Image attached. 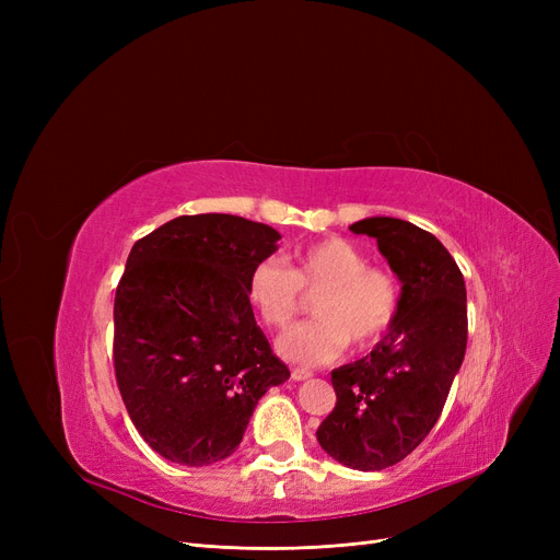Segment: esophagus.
Instances as JSON below:
<instances>
[{
    "instance_id": "esophagus-1",
    "label": "esophagus",
    "mask_w": 560,
    "mask_h": 560,
    "mask_svg": "<svg viewBox=\"0 0 560 560\" xmlns=\"http://www.w3.org/2000/svg\"><path fill=\"white\" fill-rule=\"evenodd\" d=\"M311 376H313L311 369H303V366H294V369H292V378H294V381H308Z\"/></svg>"
}]
</instances>
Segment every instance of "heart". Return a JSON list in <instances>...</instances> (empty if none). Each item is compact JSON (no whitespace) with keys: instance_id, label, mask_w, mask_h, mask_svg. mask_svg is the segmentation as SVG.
Masks as SVG:
<instances>
[{"instance_id":"heart-1","label":"heart","mask_w":560,"mask_h":560,"mask_svg":"<svg viewBox=\"0 0 560 560\" xmlns=\"http://www.w3.org/2000/svg\"><path fill=\"white\" fill-rule=\"evenodd\" d=\"M245 294L257 317L270 329H287L313 299L317 319L296 327L280 341L284 358L299 364H325L350 341L366 348L393 329L401 306L397 278L381 266H369L366 252L346 238H325L296 247L290 264L261 259L254 264Z\"/></svg>"}]
</instances>
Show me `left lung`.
I'll list each match as a JSON object with an SVG mask.
<instances>
[{"label": "left lung", "mask_w": 560, "mask_h": 560, "mask_svg": "<svg viewBox=\"0 0 560 560\" xmlns=\"http://www.w3.org/2000/svg\"><path fill=\"white\" fill-rule=\"evenodd\" d=\"M376 238L401 280L393 329L366 358L331 371L336 406L317 442L362 471L393 467L430 434L467 348V292L460 268L430 231L395 217L354 222Z\"/></svg>", "instance_id": "left-lung-1"}]
</instances>
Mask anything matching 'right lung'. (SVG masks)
<instances>
[{"instance_id":"1","label":"right lung","mask_w":560,"mask_h":560,"mask_svg":"<svg viewBox=\"0 0 560 560\" xmlns=\"http://www.w3.org/2000/svg\"><path fill=\"white\" fill-rule=\"evenodd\" d=\"M280 233L184 214L132 245L114 299V374L135 430L165 460H224L270 385L290 378L245 294Z\"/></svg>"}]
</instances>
